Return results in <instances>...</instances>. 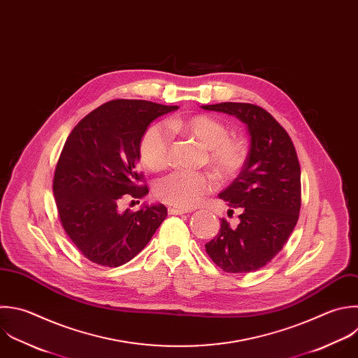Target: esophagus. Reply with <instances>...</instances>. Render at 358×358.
Segmentation results:
<instances>
[{
    "instance_id": "obj_1",
    "label": "esophagus",
    "mask_w": 358,
    "mask_h": 358,
    "mask_svg": "<svg viewBox=\"0 0 358 358\" xmlns=\"http://www.w3.org/2000/svg\"><path fill=\"white\" fill-rule=\"evenodd\" d=\"M168 213L171 214V215H182V214H185V213H187L186 210H182V208H176V207H169L168 208Z\"/></svg>"
}]
</instances>
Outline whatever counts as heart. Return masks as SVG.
<instances>
[{"label": "heart", "instance_id": "1", "mask_svg": "<svg viewBox=\"0 0 358 358\" xmlns=\"http://www.w3.org/2000/svg\"><path fill=\"white\" fill-rule=\"evenodd\" d=\"M169 129L173 133L193 138L204 148V161L222 179L236 176L248 158V143L243 137L228 136V126L210 115H192L172 119ZM141 162L150 171H162L169 165L171 138L159 126H150L138 145ZM214 187V179L207 172L176 171L162 178L155 186L159 200L182 210L199 204Z\"/></svg>", "mask_w": 358, "mask_h": 358}]
</instances>
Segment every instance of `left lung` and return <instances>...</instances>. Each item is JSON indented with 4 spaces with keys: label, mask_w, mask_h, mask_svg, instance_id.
<instances>
[{
    "label": "left lung",
    "mask_w": 358,
    "mask_h": 358,
    "mask_svg": "<svg viewBox=\"0 0 358 358\" xmlns=\"http://www.w3.org/2000/svg\"><path fill=\"white\" fill-rule=\"evenodd\" d=\"M236 116L250 134V150L238 178L220 199L239 210L232 228L222 218L220 232L206 243L211 260L227 273H250L266 266L285 245L301 210V168L284 127L263 108L222 102L201 106Z\"/></svg>",
    "instance_id": "8db88e82"
}]
</instances>
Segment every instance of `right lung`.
<instances>
[{
    "label": "right lung",
    "mask_w": 358,
    "mask_h": 358,
    "mask_svg": "<svg viewBox=\"0 0 358 358\" xmlns=\"http://www.w3.org/2000/svg\"><path fill=\"white\" fill-rule=\"evenodd\" d=\"M150 101L115 99L87 115L70 133L53 178L60 222L91 262L117 267L138 255L168 215L164 204L140 211L119 206L143 199L140 140L152 120L176 110Z\"/></svg>",
    "instance_id": "obj_1"
}]
</instances>
